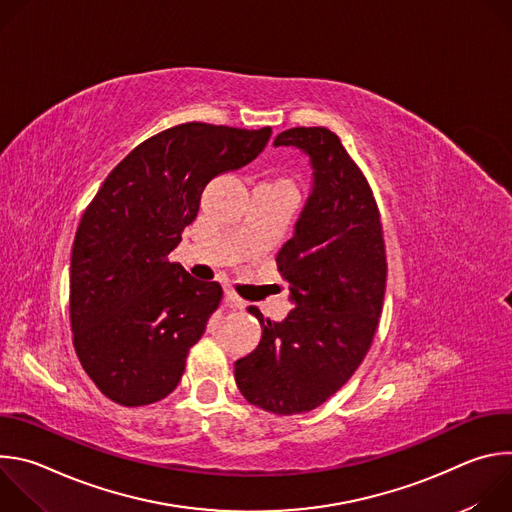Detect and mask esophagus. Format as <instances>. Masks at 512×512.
Instances as JSON below:
<instances>
[{
	"mask_svg": "<svg viewBox=\"0 0 512 512\" xmlns=\"http://www.w3.org/2000/svg\"><path fill=\"white\" fill-rule=\"evenodd\" d=\"M225 300H227V306L229 308H243L245 306V302L235 294V291L229 287V289H225Z\"/></svg>",
	"mask_w": 512,
	"mask_h": 512,
	"instance_id": "esophagus-1",
	"label": "esophagus"
}]
</instances>
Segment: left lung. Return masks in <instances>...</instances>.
Wrapping results in <instances>:
<instances>
[{"label": "left lung", "instance_id": "1", "mask_svg": "<svg viewBox=\"0 0 512 512\" xmlns=\"http://www.w3.org/2000/svg\"><path fill=\"white\" fill-rule=\"evenodd\" d=\"M310 158L312 190L291 237L277 253L296 308L263 320L259 346L235 362L243 397L269 413H306L330 399L360 367L379 326L387 257L373 190L338 135L294 127L275 141Z\"/></svg>", "mask_w": 512, "mask_h": 512}]
</instances>
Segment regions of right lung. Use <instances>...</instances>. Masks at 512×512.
<instances>
[{"mask_svg": "<svg viewBox=\"0 0 512 512\" xmlns=\"http://www.w3.org/2000/svg\"><path fill=\"white\" fill-rule=\"evenodd\" d=\"M269 137L271 127H170L127 154L87 206L70 257V326L83 369L111 401L150 405L178 387L223 287L168 255L206 184L253 162Z\"/></svg>", "mask_w": 512, "mask_h": 512, "instance_id": "right-lung-1", "label": "right lung"}]
</instances>
